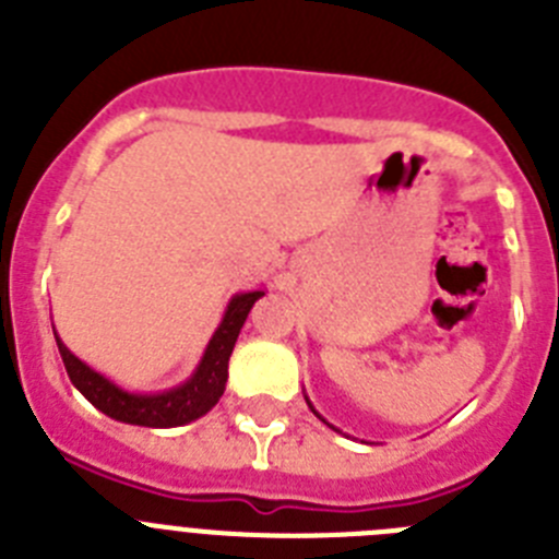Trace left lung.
Segmentation results:
<instances>
[{"label": "left lung", "mask_w": 559, "mask_h": 559, "mask_svg": "<svg viewBox=\"0 0 559 559\" xmlns=\"http://www.w3.org/2000/svg\"><path fill=\"white\" fill-rule=\"evenodd\" d=\"M305 400H308V394H305ZM308 406H310V412H313L316 414V417H319V419H322V423H324V426H330V423H328V419H324L322 417V414H319V412H316V408H313V403H310V400H308ZM330 428H333V431H338V428H335V426H330ZM341 433V431H338Z\"/></svg>", "instance_id": "1"}]
</instances>
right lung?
I'll use <instances>...</instances> for the list:
<instances>
[{
	"label": "right lung",
	"mask_w": 559,
	"mask_h": 559,
	"mask_svg": "<svg viewBox=\"0 0 559 559\" xmlns=\"http://www.w3.org/2000/svg\"><path fill=\"white\" fill-rule=\"evenodd\" d=\"M260 296H265V290L257 288L231 296L224 310V319H221L204 355H201L199 367L192 369L190 378L181 380L179 386L165 389V392L142 394L117 386L106 374L95 372L78 355L69 353V347L56 333L58 353H61L63 367H67L69 380L75 383L78 392L106 417L117 419V423H128V426L179 428L192 423V419L204 417L221 400L226 389V378H229V355L235 349L240 328L246 324V316H249V310L254 308Z\"/></svg>",
	"instance_id": "obj_1"
}]
</instances>
